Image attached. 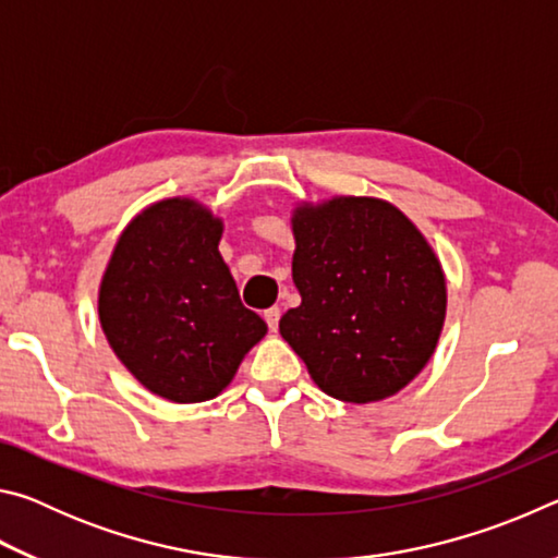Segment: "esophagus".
<instances>
[{
  "label": "esophagus",
  "instance_id": "esophagus-1",
  "mask_svg": "<svg viewBox=\"0 0 558 558\" xmlns=\"http://www.w3.org/2000/svg\"><path fill=\"white\" fill-rule=\"evenodd\" d=\"M263 317H266V325L270 332H278V323H280V310L278 307H270L263 313Z\"/></svg>",
  "mask_w": 558,
  "mask_h": 558
}]
</instances>
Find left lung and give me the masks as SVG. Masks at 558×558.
Listing matches in <instances>:
<instances>
[{
	"label": "left lung",
	"instance_id": "8db88e82",
	"mask_svg": "<svg viewBox=\"0 0 558 558\" xmlns=\"http://www.w3.org/2000/svg\"><path fill=\"white\" fill-rule=\"evenodd\" d=\"M292 280L302 302L280 335L325 393L393 396L436 352L446 278L421 231L372 196H339L292 216Z\"/></svg>",
	"mask_w": 558,
	"mask_h": 558
}]
</instances>
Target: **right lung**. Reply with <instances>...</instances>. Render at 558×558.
Wrapping results in <instances>:
<instances>
[{"mask_svg": "<svg viewBox=\"0 0 558 558\" xmlns=\"http://www.w3.org/2000/svg\"><path fill=\"white\" fill-rule=\"evenodd\" d=\"M221 221L192 199L147 206L122 231L98 313L135 379L174 403L219 396L266 335L219 253Z\"/></svg>", "mask_w": 558, "mask_h": 558, "instance_id": "1", "label": "right lung"}]
</instances>
